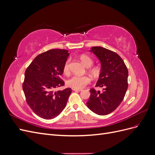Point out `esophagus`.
Listing matches in <instances>:
<instances>
[{"label": "esophagus", "mask_w": 155, "mask_h": 155, "mask_svg": "<svg viewBox=\"0 0 155 155\" xmlns=\"http://www.w3.org/2000/svg\"><path fill=\"white\" fill-rule=\"evenodd\" d=\"M72 90L74 91H75V92H80V91H81L82 90L81 89H72Z\"/></svg>", "instance_id": "1"}]
</instances>
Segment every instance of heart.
I'll return each mask as SVG.
<instances>
[{"mask_svg": "<svg viewBox=\"0 0 155 155\" xmlns=\"http://www.w3.org/2000/svg\"><path fill=\"white\" fill-rule=\"evenodd\" d=\"M81 62L86 67H90L93 63V60L89 56L83 54L79 57ZM88 73L92 78H97L100 76L101 69L99 67L94 66L90 67L88 69ZM63 72L64 74L68 75L70 74V61L67 60L64 63L63 66ZM90 82V79L87 76H74L67 81V85L74 89H81L85 87Z\"/></svg>", "mask_w": 155, "mask_h": 155, "instance_id": "obj_1", "label": "heart"}]
</instances>
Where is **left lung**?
Returning <instances> with one entry per match:
<instances>
[{
  "instance_id": "obj_1",
  "label": "left lung",
  "mask_w": 155,
  "mask_h": 155,
  "mask_svg": "<svg viewBox=\"0 0 155 155\" xmlns=\"http://www.w3.org/2000/svg\"><path fill=\"white\" fill-rule=\"evenodd\" d=\"M90 51L101 62V72L96 86L104 88L101 92L91 89L87 105L98 115H107L116 109L124 100L128 88V70L114 51L101 46H94Z\"/></svg>"
}]
</instances>
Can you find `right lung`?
<instances>
[{
  "label": "right lung",
  "mask_w": 155,
  "mask_h": 155,
  "mask_svg": "<svg viewBox=\"0 0 155 155\" xmlns=\"http://www.w3.org/2000/svg\"><path fill=\"white\" fill-rule=\"evenodd\" d=\"M69 55L67 50H48L37 55L26 70L22 89L26 102L42 118H55L67 105L72 89L53 90L64 85L60 76Z\"/></svg>",
  "instance_id": "obj_1"
}]
</instances>
